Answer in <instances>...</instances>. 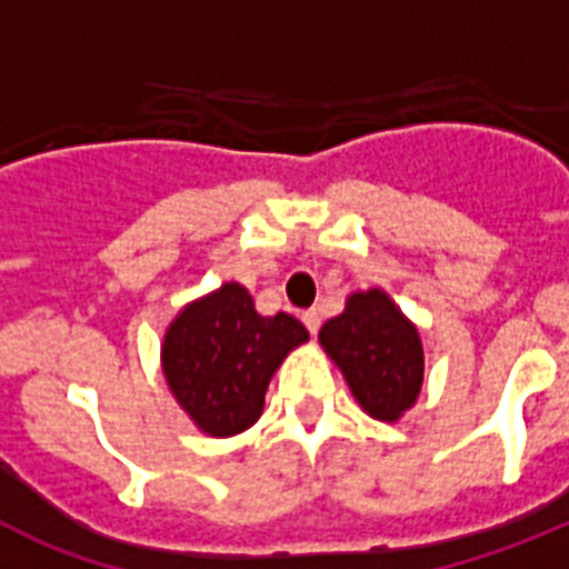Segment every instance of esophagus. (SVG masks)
<instances>
[{"label":"esophagus","instance_id":"34e87169","mask_svg":"<svg viewBox=\"0 0 569 569\" xmlns=\"http://www.w3.org/2000/svg\"><path fill=\"white\" fill-rule=\"evenodd\" d=\"M301 321H305V328L310 330V336L319 333V328H321L319 310H305V313H301Z\"/></svg>","mask_w":569,"mask_h":569}]
</instances>
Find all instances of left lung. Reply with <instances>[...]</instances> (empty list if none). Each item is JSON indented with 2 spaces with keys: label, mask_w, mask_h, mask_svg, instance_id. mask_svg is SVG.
Here are the masks:
<instances>
[{
  "label": "left lung",
  "mask_w": 569,
  "mask_h": 569,
  "mask_svg": "<svg viewBox=\"0 0 569 569\" xmlns=\"http://www.w3.org/2000/svg\"><path fill=\"white\" fill-rule=\"evenodd\" d=\"M319 341L373 419L396 421L419 396L425 379L419 330L381 290L350 296L345 313L325 321Z\"/></svg>",
  "instance_id": "1"
}]
</instances>
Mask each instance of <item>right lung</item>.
<instances>
[{
	"label": "right lung",
	"instance_id": "obj_1",
	"mask_svg": "<svg viewBox=\"0 0 569 569\" xmlns=\"http://www.w3.org/2000/svg\"><path fill=\"white\" fill-rule=\"evenodd\" d=\"M301 341L308 330L299 319L259 316L248 290L230 281L170 325L164 376L204 433L233 436L259 419L270 376Z\"/></svg>",
	"mask_w": 569,
	"mask_h": 569
}]
</instances>
